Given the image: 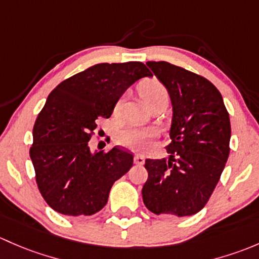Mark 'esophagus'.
<instances>
[{
    "mask_svg": "<svg viewBox=\"0 0 259 259\" xmlns=\"http://www.w3.org/2000/svg\"><path fill=\"white\" fill-rule=\"evenodd\" d=\"M135 163L136 164H143L145 163V157L143 156H141V154H136L135 156Z\"/></svg>",
    "mask_w": 259,
    "mask_h": 259,
    "instance_id": "obj_1",
    "label": "esophagus"
}]
</instances>
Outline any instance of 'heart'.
Listing matches in <instances>:
<instances>
[{
  "instance_id": "1",
  "label": "heart",
  "mask_w": 259,
  "mask_h": 259,
  "mask_svg": "<svg viewBox=\"0 0 259 259\" xmlns=\"http://www.w3.org/2000/svg\"><path fill=\"white\" fill-rule=\"evenodd\" d=\"M138 92L141 97L145 100V102L149 106L153 101L158 98L167 97V90L162 82L157 78H148L146 81L141 82L138 86ZM122 106V100L117 101L114 106V111H119ZM154 131L152 128H146V127L140 126H127L123 130L118 131L116 136L117 142L123 147L131 149H142L147 147L154 137Z\"/></svg>"
}]
</instances>
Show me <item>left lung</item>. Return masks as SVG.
I'll return each mask as SVG.
<instances>
[{
	"instance_id": "obj_1",
	"label": "left lung",
	"mask_w": 259,
	"mask_h": 259,
	"mask_svg": "<svg viewBox=\"0 0 259 259\" xmlns=\"http://www.w3.org/2000/svg\"><path fill=\"white\" fill-rule=\"evenodd\" d=\"M147 66L168 90L173 117L166 147L169 159H146L143 202L154 214H196L208 202L228 159V111L220 91L204 77L164 61Z\"/></svg>"
}]
</instances>
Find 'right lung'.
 Returning <instances> with one entry per match:
<instances>
[{
	"label": "right lung",
	"mask_w": 259,
	"mask_h": 259,
	"mask_svg": "<svg viewBox=\"0 0 259 259\" xmlns=\"http://www.w3.org/2000/svg\"><path fill=\"white\" fill-rule=\"evenodd\" d=\"M151 74L142 62L98 63L52 90L34 122L30 148L37 187L51 208L79 217L106 206L133 154L121 147L91 153L89 141L124 91Z\"/></svg>",
	"instance_id": "1"
}]
</instances>
